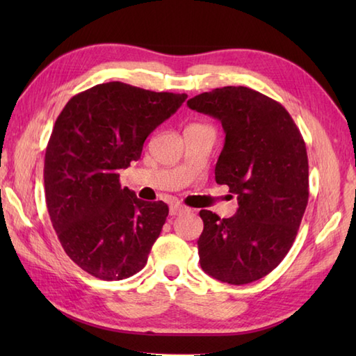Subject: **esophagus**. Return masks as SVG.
Masks as SVG:
<instances>
[{
  "label": "esophagus",
  "instance_id": "obj_1",
  "mask_svg": "<svg viewBox=\"0 0 356 356\" xmlns=\"http://www.w3.org/2000/svg\"><path fill=\"white\" fill-rule=\"evenodd\" d=\"M188 211V208L186 207H184V205H180V203H171V207H170V216H179V214H182V213H186Z\"/></svg>",
  "mask_w": 356,
  "mask_h": 356
}]
</instances>
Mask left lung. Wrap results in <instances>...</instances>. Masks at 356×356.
Masks as SVG:
<instances>
[{"mask_svg":"<svg viewBox=\"0 0 356 356\" xmlns=\"http://www.w3.org/2000/svg\"><path fill=\"white\" fill-rule=\"evenodd\" d=\"M186 104L222 122L216 182L238 202L229 218L200 211V266L223 283H252L282 263L297 237L309 200L303 136L282 104L248 87L214 88Z\"/></svg>","mask_w":356,"mask_h":356,"instance_id":"1","label":"left lung"}]
</instances>
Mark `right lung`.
I'll use <instances>...</instances> for the list:
<instances>
[{
  "mask_svg": "<svg viewBox=\"0 0 356 356\" xmlns=\"http://www.w3.org/2000/svg\"><path fill=\"white\" fill-rule=\"evenodd\" d=\"M186 97L115 81L74 95L58 116L45 148V203L65 254L90 275L124 280L147 264L168 205L120 188L119 171Z\"/></svg>",
  "mask_w": 356,
  "mask_h": 356,
  "instance_id": "add662e5",
  "label": "right lung"
}]
</instances>
